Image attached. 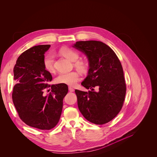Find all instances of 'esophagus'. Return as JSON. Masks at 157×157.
Masks as SVG:
<instances>
[{"instance_id": "1", "label": "esophagus", "mask_w": 157, "mask_h": 157, "mask_svg": "<svg viewBox=\"0 0 157 157\" xmlns=\"http://www.w3.org/2000/svg\"><path fill=\"white\" fill-rule=\"evenodd\" d=\"M69 91L70 92H72V91H75V90L73 89L72 88H71V86H69Z\"/></svg>"}]
</instances>
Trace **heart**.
<instances>
[{"label":"heart","mask_w":157,"mask_h":157,"mask_svg":"<svg viewBox=\"0 0 157 157\" xmlns=\"http://www.w3.org/2000/svg\"><path fill=\"white\" fill-rule=\"evenodd\" d=\"M60 54L64 57L74 62V66L81 72H85L87 71V66L82 61L78 60L79 58V54L70 48H62L59 51ZM54 57L52 54H47L43 59V65L45 69L52 72L54 70ZM79 75L76 72L68 73H59L56 77L55 82L58 84H63L69 86H75L79 80Z\"/></svg>","instance_id":"1"}]
</instances>
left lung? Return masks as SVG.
<instances>
[{
  "label": "left lung",
  "instance_id": "obj_1",
  "mask_svg": "<svg viewBox=\"0 0 157 157\" xmlns=\"http://www.w3.org/2000/svg\"><path fill=\"white\" fill-rule=\"evenodd\" d=\"M72 47L86 56L90 67L81 85L91 91L75 90L79 110L90 122L106 124L121 111L126 96L121 62L113 50L101 41H79ZM95 87L97 92L94 91Z\"/></svg>",
  "mask_w": 157,
  "mask_h": 157
}]
</instances>
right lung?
<instances>
[{
    "instance_id": "right-lung-1",
    "label": "right lung",
    "mask_w": 157,
    "mask_h": 157,
    "mask_svg": "<svg viewBox=\"0 0 157 157\" xmlns=\"http://www.w3.org/2000/svg\"><path fill=\"white\" fill-rule=\"evenodd\" d=\"M50 47L37 45L26 50L17 58L13 70L16 85L12 97L19 116L28 126L42 130L57 124L68 92L66 85H48L52 76L45 69L43 59ZM48 87L51 91L45 96Z\"/></svg>"
}]
</instances>
